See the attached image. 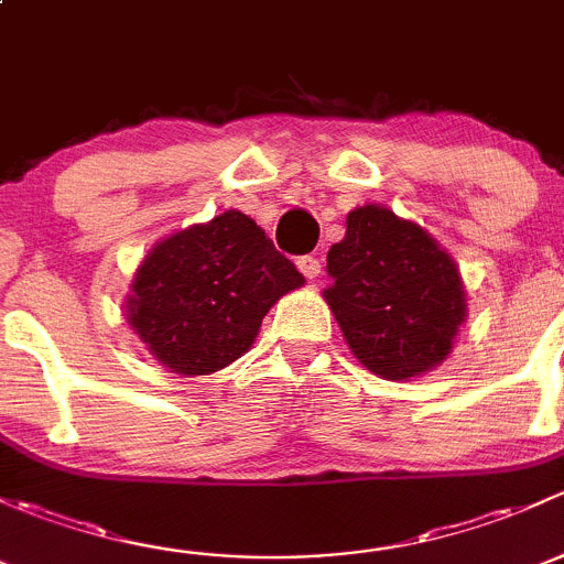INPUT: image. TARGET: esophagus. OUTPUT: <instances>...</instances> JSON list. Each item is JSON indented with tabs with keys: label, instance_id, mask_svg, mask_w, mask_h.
Returning <instances> with one entry per match:
<instances>
[{
	"label": "esophagus",
	"instance_id": "esophagus-1",
	"mask_svg": "<svg viewBox=\"0 0 564 564\" xmlns=\"http://www.w3.org/2000/svg\"><path fill=\"white\" fill-rule=\"evenodd\" d=\"M299 271L306 280H317L323 274V260L317 254H304V258H299Z\"/></svg>",
	"mask_w": 564,
	"mask_h": 564
}]
</instances>
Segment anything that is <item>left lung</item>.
I'll list each match as a JSON object with an SVG mask.
<instances>
[{"label": "left lung", "instance_id": "8db88e82", "mask_svg": "<svg viewBox=\"0 0 564 564\" xmlns=\"http://www.w3.org/2000/svg\"><path fill=\"white\" fill-rule=\"evenodd\" d=\"M328 276L323 295L347 345L388 380L443 364L467 315L454 260L426 230L380 206L347 214L345 239L328 249Z\"/></svg>", "mask_w": 564, "mask_h": 564}]
</instances>
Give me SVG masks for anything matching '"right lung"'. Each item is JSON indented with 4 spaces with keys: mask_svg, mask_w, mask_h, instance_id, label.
I'll list each match as a JSON object with an SVG mask.
<instances>
[{
    "mask_svg": "<svg viewBox=\"0 0 564 564\" xmlns=\"http://www.w3.org/2000/svg\"><path fill=\"white\" fill-rule=\"evenodd\" d=\"M301 284L254 219L225 212L156 243L132 282L127 321L162 367L208 375L243 356L265 312Z\"/></svg>",
    "mask_w": 564,
    "mask_h": 564,
    "instance_id": "add662e5",
    "label": "right lung"
}]
</instances>
